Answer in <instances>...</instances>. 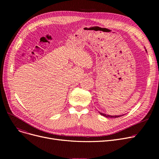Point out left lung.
<instances>
[{
    "mask_svg": "<svg viewBox=\"0 0 159 159\" xmlns=\"http://www.w3.org/2000/svg\"><path fill=\"white\" fill-rule=\"evenodd\" d=\"M99 113L101 114V115H102V116H106V117H107V118H116V117H119V116H122V115H106V114H104V113H101V112H99Z\"/></svg>",
    "mask_w": 159,
    "mask_h": 159,
    "instance_id": "obj_1",
    "label": "left lung"
}]
</instances>
